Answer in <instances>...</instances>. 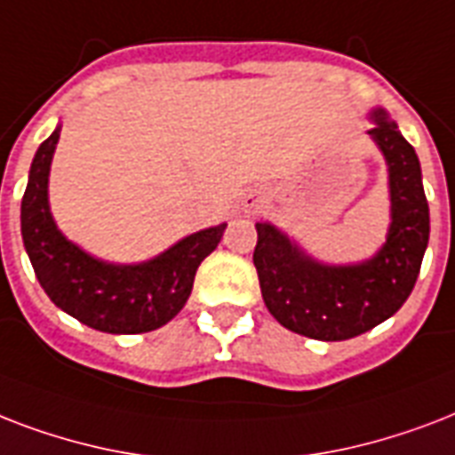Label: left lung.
<instances>
[{
	"label": "left lung",
	"instance_id": "obj_1",
	"mask_svg": "<svg viewBox=\"0 0 455 455\" xmlns=\"http://www.w3.org/2000/svg\"><path fill=\"white\" fill-rule=\"evenodd\" d=\"M368 135L387 161L392 223L385 244L358 263H323L273 223H256L253 266L270 315L291 332L341 341L368 332L411 297L429 242V206L418 154L385 108Z\"/></svg>",
	"mask_w": 455,
	"mask_h": 455
}]
</instances>
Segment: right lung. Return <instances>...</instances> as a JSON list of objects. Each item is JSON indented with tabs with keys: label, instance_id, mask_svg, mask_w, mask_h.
<instances>
[{
	"label": "right lung",
	"instance_id": "right-lung-1",
	"mask_svg": "<svg viewBox=\"0 0 455 455\" xmlns=\"http://www.w3.org/2000/svg\"><path fill=\"white\" fill-rule=\"evenodd\" d=\"M61 125L35 154L20 202V235L42 290L83 325L108 334L151 332L188 304L196 267L228 223L192 232L142 263H108L70 242L49 209V171Z\"/></svg>",
	"mask_w": 455,
	"mask_h": 455
}]
</instances>
